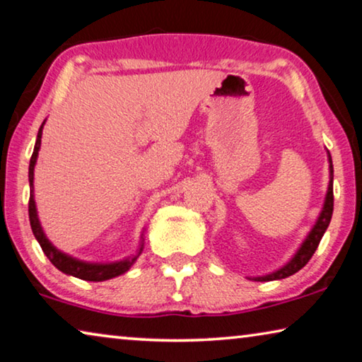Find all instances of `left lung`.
Returning a JSON list of instances; mask_svg holds the SVG:
<instances>
[{
    "label": "left lung",
    "instance_id": "1",
    "mask_svg": "<svg viewBox=\"0 0 362 362\" xmlns=\"http://www.w3.org/2000/svg\"><path fill=\"white\" fill-rule=\"evenodd\" d=\"M327 156H328V170H330V180H328V188H327V195L325 199H323V206H322V211L319 214V218H317L315 224L312 226L310 233L305 235V239L302 240V244L293 257H291V260L288 263H284L281 268L274 269V272L268 273V274H262V276H253L249 278L252 281H274V279H283V278H288L291 274L298 273L300 268H304L307 265V262L310 260L312 255H314L317 247H319L320 240L323 234H325V230L328 228V224H330L332 221V214H333V164H332V156L330 153L327 151Z\"/></svg>",
    "mask_w": 362,
    "mask_h": 362
}]
</instances>
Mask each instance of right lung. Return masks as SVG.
<instances>
[{"mask_svg": "<svg viewBox=\"0 0 362 362\" xmlns=\"http://www.w3.org/2000/svg\"><path fill=\"white\" fill-rule=\"evenodd\" d=\"M45 122L42 123L39 128V133H37L34 153H32L30 164H29V185H30V198H29V219H30V228L32 233H34L37 242H39L43 253H45L48 260H50L53 265H55L60 272L64 274H69V276L84 279V281H105V279H112L115 276H120V274L127 273L129 268L133 267V263L138 260V257L141 255L143 247H144V237L141 234V240H139V247L134 255H129L123 260L118 262H110V263H93V262H83L79 258H74L68 253L58 250L55 245L52 244L50 240L47 239L45 233H43L42 224L39 221V214H37V206L34 199V167L37 163V158H39V149L42 144V129Z\"/></svg>", "mask_w": 362, "mask_h": 362, "instance_id": "add662e5", "label": "right lung"}]
</instances>
